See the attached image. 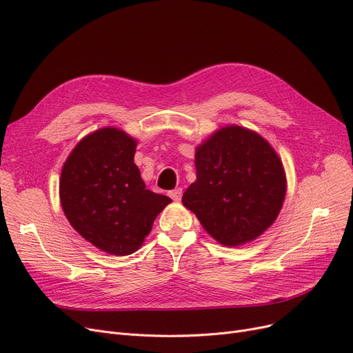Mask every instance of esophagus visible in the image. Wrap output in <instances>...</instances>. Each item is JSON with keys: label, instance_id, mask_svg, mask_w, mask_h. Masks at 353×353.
Here are the masks:
<instances>
[{"label": "esophagus", "instance_id": "1", "mask_svg": "<svg viewBox=\"0 0 353 353\" xmlns=\"http://www.w3.org/2000/svg\"><path fill=\"white\" fill-rule=\"evenodd\" d=\"M169 196L174 200V201H180L181 196H183V190L181 189H174L172 192H169Z\"/></svg>", "mask_w": 353, "mask_h": 353}]
</instances>
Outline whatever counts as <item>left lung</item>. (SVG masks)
Masks as SVG:
<instances>
[{
  "label": "left lung",
  "mask_w": 353,
  "mask_h": 353,
  "mask_svg": "<svg viewBox=\"0 0 353 353\" xmlns=\"http://www.w3.org/2000/svg\"><path fill=\"white\" fill-rule=\"evenodd\" d=\"M196 181L183 205L220 245L236 248L263 234L279 216L286 196L281 157L261 134L225 125L194 153Z\"/></svg>",
  "instance_id": "8db88e82"
}]
</instances>
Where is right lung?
<instances>
[{
    "mask_svg": "<svg viewBox=\"0 0 353 353\" xmlns=\"http://www.w3.org/2000/svg\"><path fill=\"white\" fill-rule=\"evenodd\" d=\"M137 140L116 127L81 139L60 177V201L74 230L101 252L140 249L170 197L145 189L134 163Z\"/></svg>",
    "mask_w": 353,
    "mask_h": 353,
    "instance_id": "obj_1",
    "label": "right lung"
}]
</instances>
